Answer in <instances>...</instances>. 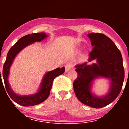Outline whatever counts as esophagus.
<instances>
[{
  "instance_id": "esophagus-1",
  "label": "esophagus",
  "mask_w": 129,
  "mask_h": 129,
  "mask_svg": "<svg viewBox=\"0 0 129 129\" xmlns=\"http://www.w3.org/2000/svg\"><path fill=\"white\" fill-rule=\"evenodd\" d=\"M73 68V65L71 63H68L67 64L65 65V70H66V72H68L69 71V70H70V69H72V68Z\"/></svg>"
}]
</instances>
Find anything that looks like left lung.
Returning a JSON list of instances; mask_svg holds the SVG:
<instances>
[{"label":"left lung","instance_id":"obj_1","mask_svg":"<svg viewBox=\"0 0 129 129\" xmlns=\"http://www.w3.org/2000/svg\"><path fill=\"white\" fill-rule=\"evenodd\" d=\"M88 36L93 46L88 61H96V63L88 65L86 62L77 64V77L73 86L75 94L82 103L100 109L113 102L121 90L125 77L123 58L116 44L105 35L91 33ZM100 77L109 78L111 81L108 94L101 97L91 92L92 81Z\"/></svg>","mask_w":129,"mask_h":129}]
</instances>
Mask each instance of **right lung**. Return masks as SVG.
I'll use <instances>...</instances> for the list:
<instances>
[{"label":"right lung","mask_w":129,"mask_h":129,"mask_svg":"<svg viewBox=\"0 0 129 129\" xmlns=\"http://www.w3.org/2000/svg\"><path fill=\"white\" fill-rule=\"evenodd\" d=\"M46 37H47V35L43 32L36 33V34H31L25 35L24 37H21L10 48L8 53L7 54L6 60L4 64V67H3L2 76H3L6 90L9 96L13 101L20 105L24 106V107L34 106L40 104L44 101H45L50 95V90L52 87V83H53L54 79L59 76V75L62 74L64 72V70H65L64 67H62L61 68H57L52 71L48 72L43 77L39 90L36 94H32V95H23V96L19 95L16 94L10 88L8 82L10 68L16 55L26 46L35 43V42L41 41L42 40L46 38ZM1 82L2 83L0 68V83ZM2 85H3V83H2Z\"/></svg>","instance_id":"1"}]
</instances>
